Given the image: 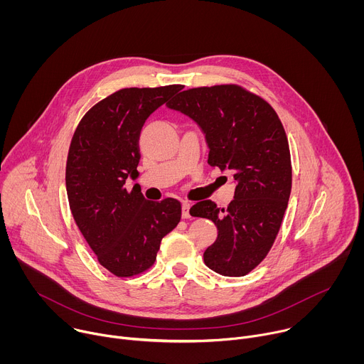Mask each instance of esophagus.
<instances>
[{"label":"esophagus","instance_id":"obj_1","mask_svg":"<svg viewBox=\"0 0 364 364\" xmlns=\"http://www.w3.org/2000/svg\"><path fill=\"white\" fill-rule=\"evenodd\" d=\"M190 207H191L190 203H187V201L183 203V219H190V218H191V215H190Z\"/></svg>","mask_w":364,"mask_h":364}]
</instances>
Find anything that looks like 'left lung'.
Listing matches in <instances>:
<instances>
[{"label": "left lung", "mask_w": 364, "mask_h": 364, "mask_svg": "<svg viewBox=\"0 0 364 364\" xmlns=\"http://www.w3.org/2000/svg\"><path fill=\"white\" fill-rule=\"evenodd\" d=\"M167 105L198 124L210 149L207 163L233 173L228 209L203 200L190 215L210 219L219 230L204 264L225 277H245L269 253L288 205L292 166L284 125L264 97L235 83L187 89Z\"/></svg>", "instance_id": "obj_1"}]
</instances>
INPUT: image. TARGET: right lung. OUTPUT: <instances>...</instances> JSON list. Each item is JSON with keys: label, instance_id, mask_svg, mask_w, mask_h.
I'll use <instances>...</instances> for the list:
<instances>
[{"label": "right lung", "instance_id": "right-lung-1", "mask_svg": "<svg viewBox=\"0 0 364 364\" xmlns=\"http://www.w3.org/2000/svg\"><path fill=\"white\" fill-rule=\"evenodd\" d=\"M181 89H119L93 105L72 136L66 161L70 212L99 264L118 278L148 271L163 237L181 219L178 200L149 201L125 184L138 176L145 119Z\"/></svg>", "mask_w": 364, "mask_h": 364}]
</instances>
